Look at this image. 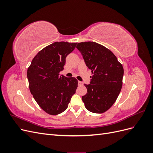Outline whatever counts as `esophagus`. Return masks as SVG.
<instances>
[{
	"label": "esophagus",
	"mask_w": 153,
	"mask_h": 153,
	"mask_svg": "<svg viewBox=\"0 0 153 153\" xmlns=\"http://www.w3.org/2000/svg\"><path fill=\"white\" fill-rule=\"evenodd\" d=\"M84 85V83H83L82 82H80V81H78V85H80V86H82V85Z\"/></svg>",
	"instance_id": "1"
}]
</instances>
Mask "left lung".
<instances>
[{
	"instance_id": "left-lung-1",
	"label": "left lung",
	"mask_w": 153,
	"mask_h": 153,
	"mask_svg": "<svg viewBox=\"0 0 153 153\" xmlns=\"http://www.w3.org/2000/svg\"><path fill=\"white\" fill-rule=\"evenodd\" d=\"M76 48L92 72L90 84H84L87 92L82 97L83 102L90 112L103 113L113 105L121 92L123 67L110 50L96 42H81Z\"/></svg>"
}]
</instances>
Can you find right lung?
<instances>
[{"label":"right lung","instance_id":"add662e5","mask_svg":"<svg viewBox=\"0 0 153 153\" xmlns=\"http://www.w3.org/2000/svg\"><path fill=\"white\" fill-rule=\"evenodd\" d=\"M77 43L55 42L37 53L27 72L31 94L40 107L50 115L63 112L75 93L78 80L60 76L66 58Z\"/></svg>","mask_w":153,"mask_h":153}]
</instances>
